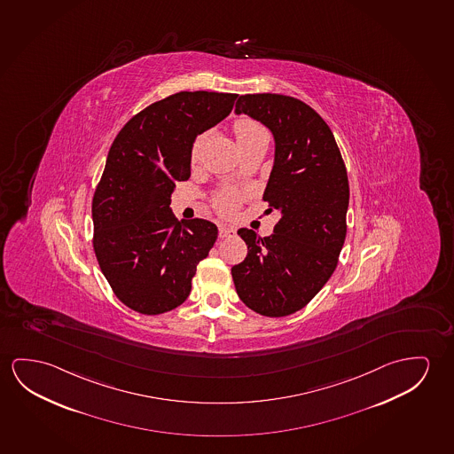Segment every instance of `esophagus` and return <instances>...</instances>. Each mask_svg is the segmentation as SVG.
<instances>
[{
    "instance_id": "1",
    "label": "esophagus",
    "mask_w": 454,
    "mask_h": 454,
    "mask_svg": "<svg viewBox=\"0 0 454 454\" xmlns=\"http://www.w3.org/2000/svg\"><path fill=\"white\" fill-rule=\"evenodd\" d=\"M234 232H236V231L230 228V226H226V224H222V226L218 228V236H220V239L230 238Z\"/></svg>"
}]
</instances>
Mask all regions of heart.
<instances>
[{"mask_svg":"<svg viewBox=\"0 0 454 454\" xmlns=\"http://www.w3.org/2000/svg\"><path fill=\"white\" fill-rule=\"evenodd\" d=\"M259 130H262L261 126H258L256 122H253L250 119H240L236 122V126H234V132H236V137H238V141L242 140L245 137H248V135H252V133L259 132ZM201 138H198V140L193 143V147H192V153H190V159L192 161L195 163L198 160V157H200V151H201ZM239 204V195L236 192H232V190H228V192H223V193H220V195L215 198V207L220 210L222 214L224 215H230L232 214L236 207H238Z\"/></svg>","mask_w":454,"mask_h":454,"instance_id":"obj_1","label":"heart"}]
</instances>
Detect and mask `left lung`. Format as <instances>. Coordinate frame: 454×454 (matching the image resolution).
Returning a JSON list of instances; mask_svg holds the SVG:
<instances>
[{"label":"left lung","instance_id":"1","mask_svg":"<svg viewBox=\"0 0 454 454\" xmlns=\"http://www.w3.org/2000/svg\"><path fill=\"white\" fill-rule=\"evenodd\" d=\"M234 113L272 132L275 155L262 198L279 220L269 238L238 231L248 253L231 273L247 307L281 317L305 307L335 272L346 239L348 173L330 127L299 98L245 94Z\"/></svg>","mask_w":454,"mask_h":454}]
</instances>
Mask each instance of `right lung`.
<instances>
[{
  "label": "right lung",
  "instance_id": "1",
  "mask_svg": "<svg viewBox=\"0 0 454 454\" xmlns=\"http://www.w3.org/2000/svg\"><path fill=\"white\" fill-rule=\"evenodd\" d=\"M238 94L182 91L149 105L121 129L92 198L94 252L119 301L141 314L167 313L189 297L196 265L218 230L177 222L176 184L190 177L196 137L223 121Z\"/></svg>",
  "mask_w": 454,
  "mask_h": 454
}]
</instances>
